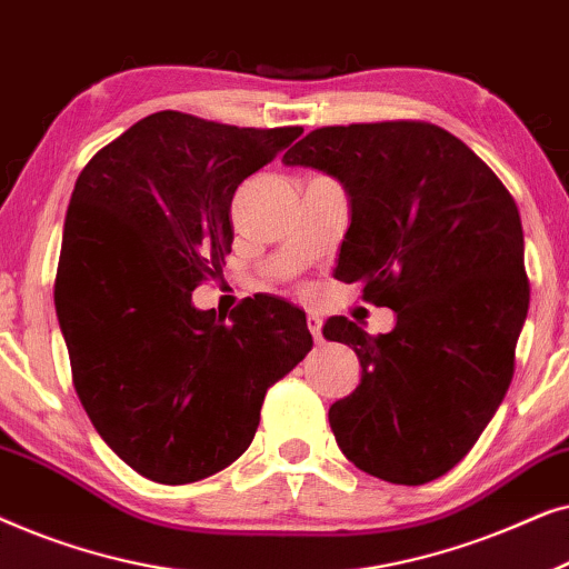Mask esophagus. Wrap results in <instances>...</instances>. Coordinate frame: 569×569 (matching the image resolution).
<instances>
[{"label":"esophagus","mask_w":569,"mask_h":569,"mask_svg":"<svg viewBox=\"0 0 569 569\" xmlns=\"http://www.w3.org/2000/svg\"><path fill=\"white\" fill-rule=\"evenodd\" d=\"M321 326H323L321 316H318V313H308V329H310V333H313L316 341L323 339V337H321Z\"/></svg>","instance_id":"obj_1"}]
</instances>
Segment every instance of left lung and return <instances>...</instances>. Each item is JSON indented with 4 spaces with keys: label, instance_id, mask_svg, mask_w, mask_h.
Segmentation results:
<instances>
[{
    "label": "left lung",
    "instance_id": "1",
    "mask_svg": "<svg viewBox=\"0 0 569 569\" xmlns=\"http://www.w3.org/2000/svg\"><path fill=\"white\" fill-rule=\"evenodd\" d=\"M284 166L349 193L341 282L396 313L370 337L345 316L323 337L352 347L360 386L331 403L341 453L391 485H427L473 448L516 370L528 313L523 228L510 191L461 139L427 121L310 131Z\"/></svg>",
    "mask_w": 569,
    "mask_h": 569
}]
</instances>
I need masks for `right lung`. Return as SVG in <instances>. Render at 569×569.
Listing matches in <instances>:
<instances>
[{
    "label": "right lung",
    "instance_id": "1",
    "mask_svg": "<svg viewBox=\"0 0 569 569\" xmlns=\"http://www.w3.org/2000/svg\"><path fill=\"white\" fill-rule=\"evenodd\" d=\"M300 134L160 111L77 178L53 302L90 422L147 479L191 485L243 456L267 388L313 347L284 300L228 321L191 306L230 253L236 189Z\"/></svg>",
    "mask_w": 569,
    "mask_h": 569
}]
</instances>
